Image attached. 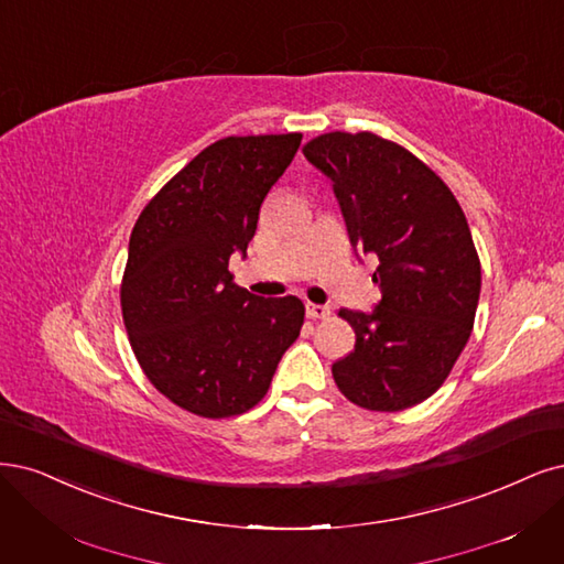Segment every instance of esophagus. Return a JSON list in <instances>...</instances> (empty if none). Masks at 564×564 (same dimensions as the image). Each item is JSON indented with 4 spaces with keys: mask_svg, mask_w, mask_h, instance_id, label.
<instances>
[{
    "mask_svg": "<svg viewBox=\"0 0 564 564\" xmlns=\"http://www.w3.org/2000/svg\"><path fill=\"white\" fill-rule=\"evenodd\" d=\"M305 315H307L310 319H326L328 315H332V310H328V305L305 303Z\"/></svg>",
    "mask_w": 564,
    "mask_h": 564,
    "instance_id": "1",
    "label": "esophagus"
}]
</instances>
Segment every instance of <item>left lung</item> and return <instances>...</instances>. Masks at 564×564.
I'll return each mask as SVG.
<instances>
[{
	"label": "left lung",
	"instance_id": "left-lung-1",
	"mask_svg": "<svg viewBox=\"0 0 564 564\" xmlns=\"http://www.w3.org/2000/svg\"><path fill=\"white\" fill-rule=\"evenodd\" d=\"M303 153L332 180L349 245L380 261L373 313L340 310L357 343L332 368L338 390L368 411L422 403L474 328L480 261L467 217L436 172L373 132H326Z\"/></svg>",
	"mask_w": 564,
	"mask_h": 564
}]
</instances>
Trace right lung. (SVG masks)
Masks as SVG:
<instances>
[{"instance_id":"obj_1","label":"right lung","mask_w":564,"mask_h":564,"mask_svg":"<svg viewBox=\"0 0 564 564\" xmlns=\"http://www.w3.org/2000/svg\"><path fill=\"white\" fill-rule=\"evenodd\" d=\"M301 132L226 138L159 191L132 228L121 307L132 352L161 394L200 417L257 405L301 334L296 296L263 299L232 282L230 257L301 147Z\"/></svg>"}]
</instances>
